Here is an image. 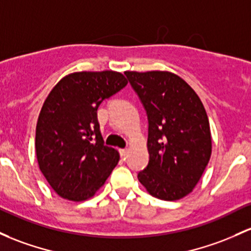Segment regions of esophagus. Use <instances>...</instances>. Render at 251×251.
<instances>
[{
	"instance_id": "obj_1",
	"label": "esophagus",
	"mask_w": 251,
	"mask_h": 251,
	"mask_svg": "<svg viewBox=\"0 0 251 251\" xmlns=\"http://www.w3.org/2000/svg\"><path fill=\"white\" fill-rule=\"evenodd\" d=\"M128 153V150L127 149H120V156L123 157V158H125L126 155Z\"/></svg>"
}]
</instances>
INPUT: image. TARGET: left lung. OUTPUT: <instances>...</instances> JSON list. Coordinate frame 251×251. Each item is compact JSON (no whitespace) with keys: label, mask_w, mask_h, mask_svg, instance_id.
<instances>
[{"label":"left lung","mask_w":251,"mask_h":251,"mask_svg":"<svg viewBox=\"0 0 251 251\" xmlns=\"http://www.w3.org/2000/svg\"><path fill=\"white\" fill-rule=\"evenodd\" d=\"M149 120V164L139 182L167 201L193 192L212 153L210 121L193 88L170 71H125Z\"/></svg>","instance_id":"obj_1"}]
</instances>
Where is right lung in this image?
<instances>
[{"label": "right lung", "instance_id": "obj_1", "mask_svg": "<svg viewBox=\"0 0 251 251\" xmlns=\"http://www.w3.org/2000/svg\"><path fill=\"white\" fill-rule=\"evenodd\" d=\"M126 84L117 71H76L63 77L44 101L35 153L40 172L59 197L90 199L119 162V151L103 144L98 108Z\"/></svg>", "mask_w": 251, "mask_h": 251}]
</instances>
